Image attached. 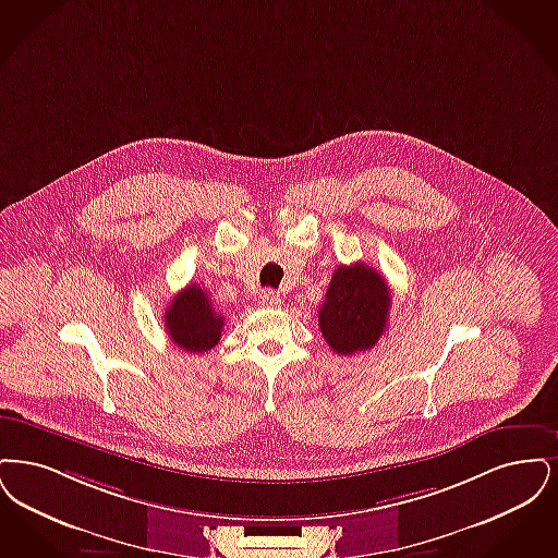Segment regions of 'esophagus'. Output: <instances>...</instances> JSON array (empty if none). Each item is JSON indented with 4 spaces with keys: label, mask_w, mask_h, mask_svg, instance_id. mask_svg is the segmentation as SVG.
Here are the masks:
<instances>
[{
    "label": "esophagus",
    "mask_w": 558,
    "mask_h": 558,
    "mask_svg": "<svg viewBox=\"0 0 558 558\" xmlns=\"http://www.w3.org/2000/svg\"><path fill=\"white\" fill-rule=\"evenodd\" d=\"M260 306H263V308H279V306H281V298H279V293H275V291H265V293L260 295Z\"/></svg>",
    "instance_id": "34e87169"
}]
</instances>
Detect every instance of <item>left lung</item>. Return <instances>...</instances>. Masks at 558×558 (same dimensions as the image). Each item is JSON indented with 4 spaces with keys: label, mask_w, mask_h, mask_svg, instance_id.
I'll return each instance as SVG.
<instances>
[{
    "label": "left lung",
    "mask_w": 558,
    "mask_h": 558,
    "mask_svg": "<svg viewBox=\"0 0 558 558\" xmlns=\"http://www.w3.org/2000/svg\"><path fill=\"white\" fill-rule=\"evenodd\" d=\"M389 293L384 275L368 265L336 268L318 311L320 333L336 354L352 356L379 341L388 325Z\"/></svg>",
    "instance_id": "left-lung-1"
}]
</instances>
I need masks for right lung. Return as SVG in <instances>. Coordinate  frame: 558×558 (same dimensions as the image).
I'll list each match as a JSON object with an SVG mask.
<instances>
[{
    "label": "right lung",
    "instance_id": "obj_1",
    "mask_svg": "<svg viewBox=\"0 0 558 558\" xmlns=\"http://www.w3.org/2000/svg\"><path fill=\"white\" fill-rule=\"evenodd\" d=\"M222 316L213 308L208 293L190 283L170 300L165 311V325L170 340L185 352L202 354L217 345L222 331Z\"/></svg>",
    "mask_w": 558,
    "mask_h": 558
}]
</instances>
